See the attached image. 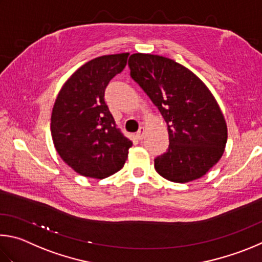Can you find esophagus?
<instances>
[{"instance_id":"1","label":"esophagus","mask_w":262,"mask_h":262,"mask_svg":"<svg viewBox=\"0 0 262 262\" xmlns=\"http://www.w3.org/2000/svg\"><path fill=\"white\" fill-rule=\"evenodd\" d=\"M144 132H145V127L140 126L138 132H137V138H138L139 140H143L144 139Z\"/></svg>"}]
</instances>
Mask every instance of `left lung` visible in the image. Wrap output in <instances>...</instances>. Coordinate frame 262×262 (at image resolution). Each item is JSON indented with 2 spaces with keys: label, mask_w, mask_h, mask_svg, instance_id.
<instances>
[{
  "label": "left lung",
  "mask_w": 262,
  "mask_h": 262,
  "mask_svg": "<svg viewBox=\"0 0 262 262\" xmlns=\"http://www.w3.org/2000/svg\"><path fill=\"white\" fill-rule=\"evenodd\" d=\"M128 68L168 125L169 147L154 159L155 170L175 183L203 177L221 159L228 138L213 94L193 72L170 58L138 53L128 58Z\"/></svg>",
  "instance_id": "obj_1"
}]
</instances>
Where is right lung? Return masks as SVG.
I'll list each match as a JSON object with an SVG mask.
<instances>
[{"label": "right lung", "mask_w": 262, "mask_h": 262, "mask_svg": "<svg viewBox=\"0 0 262 262\" xmlns=\"http://www.w3.org/2000/svg\"><path fill=\"white\" fill-rule=\"evenodd\" d=\"M128 53L104 55L80 67L55 101L50 131L57 153L80 175L105 178L123 168L132 141L117 127L104 101L109 81L126 66Z\"/></svg>", "instance_id": "right-lung-1"}]
</instances>
